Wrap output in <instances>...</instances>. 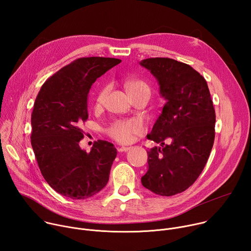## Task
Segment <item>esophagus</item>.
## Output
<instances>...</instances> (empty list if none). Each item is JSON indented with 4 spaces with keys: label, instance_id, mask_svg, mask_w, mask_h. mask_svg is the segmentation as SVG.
<instances>
[{
    "label": "esophagus",
    "instance_id": "obj_1",
    "mask_svg": "<svg viewBox=\"0 0 251 251\" xmlns=\"http://www.w3.org/2000/svg\"><path fill=\"white\" fill-rule=\"evenodd\" d=\"M130 150V147H119L118 152H127Z\"/></svg>",
    "mask_w": 251,
    "mask_h": 251
}]
</instances>
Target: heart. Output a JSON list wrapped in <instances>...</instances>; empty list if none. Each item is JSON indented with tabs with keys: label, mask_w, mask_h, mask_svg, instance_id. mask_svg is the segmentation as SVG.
<instances>
[{
	"label": "heart",
	"mask_w": 251,
	"mask_h": 251,
	"mask_svg": "<svg viewBox=\"0 0 251 251\" xmlns=\"http://www.w3.org/2000/svg\"><path fill=\"white\" fill-rule=\"evenodd\" d=\"M126 88L130 93H134L141 90L149 91V86L144 81H142L140 79L127 81ZM109 89L110 87L108 85H106L100 89L96 97L97 104H103L105 102L106 97L108 95ZM143 128H144V126H143V122L140 119H122L115 121L109 127L108 134L112 139H114L118 143H121V144H128V143L134 140V137L136 135L140 134L143 131Z\"/></svg>",
	"instance_id": "obj_1"
}]
</instances>
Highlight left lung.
Instances as JSON below:
<instances>
[{
	"label": "left lung",
	"mask_w": 251,
	"mask_h": 251,
	"mask_svg": "<svg viewBox=\"0 0 251 251\" xmlns=\"http://www.w3.org/2000/svg\"><path fill=\"white\" fill-rule=\"evenodd\" d=\"M140 64L156 77L167 100L147 135L161 147L148 151V171L141 182L170 197L190 188L202 172L213 145L216 112L205 79L189 64L168 57L146 58Z\"/></svg>",
	"instance_id": "8db88e82"
}]
</instances>
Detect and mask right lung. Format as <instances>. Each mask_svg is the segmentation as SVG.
<instances>
[{"label":"right lung","mask_w":251,"mask_h":251,"mask_svg":"<svg viewBox=\"0 0 251 251\" xmlns=\"http://www.w3.org/2000/svg\"><path fill=\"white\" fill-rule=\"evenodd\" d=\"M121 59L81 57L65 65L42 86L31 113V147L47 183L58 194L84 200L109 180L117 150L98 140L87 153L79 146L88 118L91 85Z\"/></svg>","instance_id":"add662e5"}]
</instances>
